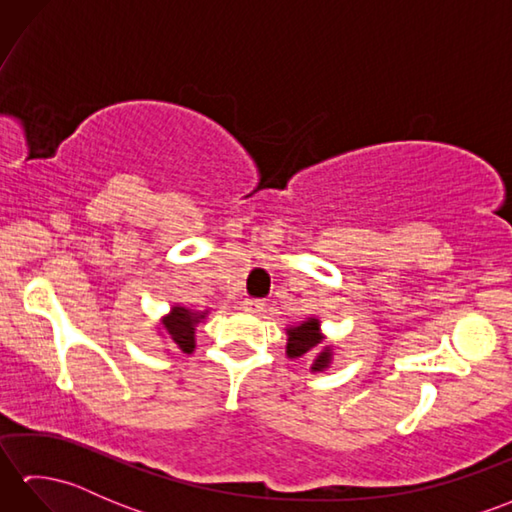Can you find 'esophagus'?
I'll use <instances>...</instances> for the list:
<instances>
[{"mask_svg": "<svg viewBox=\"0 0 512 512\" xmlns=\"http://www.w3.org/2000/svg\"><path fill=\"white\" fill-rule=\"evenodd\" d=\"M266 306L264 299H244V308L248 312H262Z\"/></svg>", "mask_w": 512, "mask_h": 512, "instance_id": "1", "label": "esophagus"}]
</instances>
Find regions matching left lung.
I'll return each instance as SVG.
<instances>
[{
  "instance_id": "obj_1",
  "label": "left lung",
  "mask_w": 512,
  "mask_h": 512,
  "mask_svg": "<svg viewBox=\"0 0 512 512\" xmlns=\"http://www.w3.org/2000/svg\"><path fill=\"white\" fill-rule=\"evenodd\" d=\"M321 343V336H319V321L317 319H310L306 323L297 325V328H290L288 330V356H303L306 352H310L312 347H317ZM330 361V352L325 350L317 356V361H314V372H319Z\"/></svg>"
}]
</instances>
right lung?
<instances>
[{
  "instance_id": "obj_1",
  "label": "right lung",
  "mask_w": 512,
  "mask_h": 512,
  "mask_svg": "<svg viewBox=\"0 0 512 512\" xmlns=\"http://www.w3.org/2000/svg\"><path fill=\"white\" fill-rule=\"evenodd\" d=\"M202 319V314H193L187 308H173L169 317L165 319V330L169 332V339L176 343L178 350L184 354L193 352V330L195 323Z\"/></svg>"
}]
</instances>
